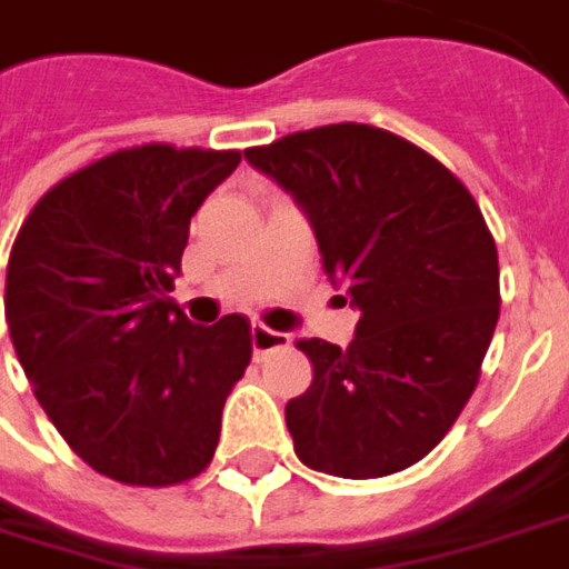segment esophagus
Wrapping results in <instances>:
<instances>
[{
	"mask_svg": "<svg viewBox=\"0 0 569 569\" xmlns=\"http://www.w3.org/2000/svg\"><path fill=\"white\" fill-rule=\"evenodd\" d=\"M277 345H286L283 332H273L264 323H252V348H256V353L271 351Z\"/></svg>",
	"mask_w": 569,
	"mask_h": 569,
	"instance_id": "1",
	"label": "esophagus"
}]
</instances>
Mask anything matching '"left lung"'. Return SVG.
<instances>
[{
    "instance_id": "1",
    "label": "left lung",
    "mask_w": 569,
    "mask_h": 569,
    "mask_svg": "<svg viewBox=\"0 0 569 569\" xmlns=\"http://www.w3.org/2000/svg\"><path fill=\"white\" fill-rule=\"evenodd\" d=\"M246 160L308 212L329 280L360 311L345 351L296 341L313 367L286 403L296 456L336 478L397 475L459 419L499 320L480 206L422 147L363 122L283 134Z\"/></svg>"
}]
</instances>
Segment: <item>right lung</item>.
<instances>
[{
	"label": "right lung",
	"instance_id": "right-lung-1",
	"mask_svg": "<svg viewBox=\"0 0 569 569\" xmlns=\"http://www.w3.org/2000/svg\"><path fill=\"white\" fill-rule=\"evenodd\" d=\"M240 150L122 147L49 188L14 237L6 323L67 447L126 487L209 468L252 360L243 313L193 326L174 305L190 218Z\"/></svg>",
	"mask_w": 569,
	"mask_h": 569
}]
</instances>
